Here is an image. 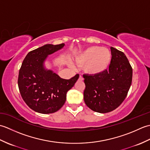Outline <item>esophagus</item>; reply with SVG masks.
<instances>
[{
	"label": "esophagus",
	"mask_w": 150,
	"mask_h": 150,
	"mask_svg": "<svg viewBox=\"0 0 150 150\" xmlns=\"http://www.w3.org/2000/svg\"><path fill=\"white\" fill-rule=\"evenodd\" d=\"M79 80H81V81H83V80H84V79H83V77H82L81 75H80V76H79Z\"/></svg>",
	"instance_id": "1"
}]
</instances>
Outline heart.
<instances>
[{"mask_svg":"<svg viewBox=\"0 0 150 150\" xmlns=\"http://www.w3.org/2000/svg\"><path fill=\"white\" fill-rule=\"evenodd\" d=\"M111 60L110 51L106 47L93 46L88 47L75 57L78 65H83L84 71L90 75H99L108 69ZM73 66V64L70 62Z\"/></svg>","mask_w":150,"mask_h":150,"instance_id":"b5f03b06","label":"heart"}]
</instances>
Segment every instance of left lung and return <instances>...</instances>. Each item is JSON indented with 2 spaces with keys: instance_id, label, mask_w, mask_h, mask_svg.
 Wrapping results in <instances>:
<instances>
[{
  "instance_id": "obj_1",
  "label": "left lung",
  "mask_w": 150,
  "mask_h": 150,
  "mask_svg": "<svg viewBox=\"0 0 150 150\" xmlns=\"http://www.w3.org/2000/svg\"><path fill=\"white\" fill-rule=\"evenodd\" d=\"M109 69L99 75L85 74L84 100L91 110L105 113L115 110L127 96L132 82L133 70L123 52L111 47Z\"/></svg>"
}]
</instances>
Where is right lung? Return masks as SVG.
<instances>
[{"label":"right lung","mask_w":150,"mask_h":150,"mask_svg":"<svg viewBox=\"0 0 150 150\" xmlns=\"http://www.w3.org/2000/svg\"><path fill=\"white\" fill-rule=\"evenodd\" d=\"M64 46V44H46L27 54L19 70L18 86L22 99L36 112L55 113L64 104L66 93L79 77L77 74L64 79L44 67L49 55Z\"/></svg>","instance_id":"add662e5"}]
</instances>
